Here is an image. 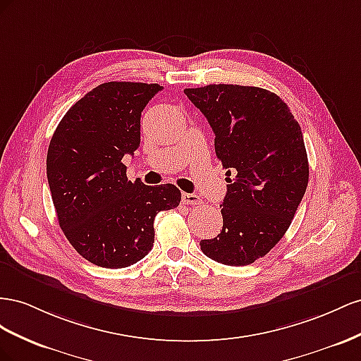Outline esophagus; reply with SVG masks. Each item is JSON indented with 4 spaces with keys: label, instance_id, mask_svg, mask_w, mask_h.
Segmentation results:
<instances>
[{
    "label": "esophagus",
    "instance_id": "obj_1",
    "mask_svg": "<svg viewBox=\"0 0 361 361\" xmlns=\"http://www.w3.org/2000/svg\"><path fill=\"white\" fill-rule=\"evenodd\" d=\"M181 201H183V204H188V205H201L202 204V200L198 197L197 193H183Z\"/></svg>",
    "mask_w": 361,
    "mask_h": 361
}]
</instances>
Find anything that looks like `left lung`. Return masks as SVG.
Segmentation results:
<instances>
[{"label":"left lung","instance_id":"left-lung-1","mask_svg":"<svg viewBox=\"0 0 361 361\" xmlns=\"http://www.w3.org/2000/svg\"><path fill=\"white\" fill-rule=\"evenodd\" d=\"M184 94L207 118L230 183L222 231L201 240V251L222 264H251L280 242L302 201L308 159L301 127L286 102L262 87L209 85Z\"/></svg>","mask_w":361,"mask_h":361}]
</instances>
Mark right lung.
<instances>
[{"label": "right lung", "mask_w": 361, "mask_h": 361, "mask_svg": "<svg viewBox=\"0 0 361 361\" xmlns=\"http://www.w3.org/2000/svg\"><path fill=\"white\" fill-rule=\"evenodd\" d=\"M160 85L109 81L72 106L49 142L47 177L60 228L90 263L121 269L154 243V219L178 207L173 184L147 186L127 178L126 154L140 145L143 109Z\"/></svg>", "instance_id": "obj_1"}]
</instances>
